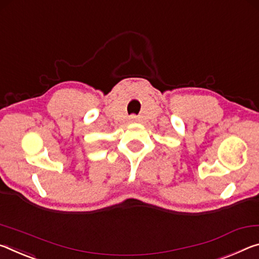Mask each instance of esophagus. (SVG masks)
<instances>
[{"mask_svg":"<svg viewBox=\"0 0 259 259\" xmlns=\"http://www.w3.org/2000/svg\"><path fill=\"white\" fill-rule=\"evenodd\" d=\"M130 120H131V121H137V120H138V117L135 116V114H132V116L130 117Z\"/></svg>","mask_w":259,"mask_h":259,"instance_id":"1","label":"esophagus"}]
</instances>
